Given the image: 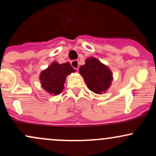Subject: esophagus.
<instances>
[{"instance_id":"obj_1","label":"esophagus","mask_w":156,"mask_h":156,"mask_svg":"<svg viewBox=\"0 0 156 156\" xmlns=\"http://www.w3.org/2000/svg\"><path fill=\"white\" fill-rule=\"evenodd\" d=\"M71 65L73 66V67L74 69H76L78 70V68H79V63H78V60H73L71 62Z\"/></svg>"}]
</instances>
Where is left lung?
Here are the masks:
<instances>
[{
  "instance_id": "obj_1",
  "label": "left lung",
  "mask_w": 156,
  "mask_h": 156,
  "mask_svg": "<svg viewBox=\"0 0 156 156\" xmlns=\"http://www.w3.org/2000/svg\"><path fill=\"white\" fill-rule=\"evenodd\" d=\"M79 73L89 90L98 94L106 92L112 85L113 74L111 69L94 57L85 60V64L79 68Z\"/></svg>"
}]
</instances>
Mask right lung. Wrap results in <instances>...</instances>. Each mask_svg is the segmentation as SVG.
Listing matches in <instances>:
<instances>
[{
	"label": "right lung",
	"instance_id": "obj_1",
	"mask_svg": "<svg viewBox=\"0 0 156 156\" xmlns=\"http://www.w3.org/2000/svg\"><path fill=\"white\" fill-rule=\"evenodd\" d=\"M75 72L69 62L60 64L53 62L39 75L41 87L51 95H57L63 91L67 76Z\"/></svg>",
	"mask_w": 156,
	"mask_h": 156
}]
</instances>
